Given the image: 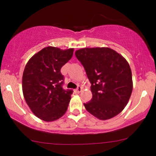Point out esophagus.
<instances>
[{
  "mask_svg": "<svg viewBox=\"0 0 156 156\" xmlns=\"http://www.w3.org/2000/svg\"><path fill=\"white\" fill-rule=\"evenodd\" d=\"M82 87L79 86V87H77V89H76V90H75V91H76V93H80L81 91H82Z\"/></svg>",
  "mask_w": 156,
  "mask_h": 156,
  "instance_id": "34e87169",
  "label": "esophagus"
}]
</instances>
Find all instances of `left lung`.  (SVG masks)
<instances>
[{"mask_svg":"<svg viewBox=\"0 0 156 156\" xmlns=\"http://www.w3.org/2000/svg\"><path fill=\"white\" fill-rule=\"evenodd\" d=\"M75 56L91 84L92 99L84 104L85 108L102 121L116 116L127 105L133 90L129 62L109 48L80 49Z\"/></svg>","mask_w":156,"mask_h":156,"instance_id":"1","label":"left lung"}]
</instances>
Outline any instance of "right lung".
I'll list each match as a JSON object with an SVG mask.
<instances>
[{
  "mask_svg": "<svg viewBox=\"0 0 156 156\" xmlns=\"http://www.w3.org/2000/svg\"><path fill=\"white\" fill-rule=\"evenodd\" d=\"M74 48L46 47L29 59L23 74L25 100L42 121H56L67 112L72 90H64L60 69L72 57Z\"/></svg>",
  "mask_w": 156,
  "mask_h": 156,
  "instance_id": "1",
  "label": "right lung"
}]
</instances>
